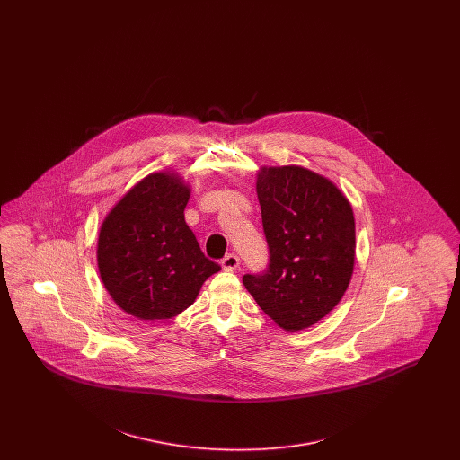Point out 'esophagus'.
<instances>
[{
  "label": "esophagus",
  "instance_id": "obj_1",
  "mask_svg": "<svg viewBox=\"0 0 460 460\" xmlns=\"http://www.w3.org/2000/svg\"><path fill=\"white\" fill-rule=\"evenodd\" d=\"M220 265L226 269V270H234L238 265H240V257L236 253H227L222 261Z\"/></svg>",
  "mask_w": 460,
  "mask_h": 460
}]
</instances>
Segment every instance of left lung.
I'll return each mask as SVG.
<instances>
[{
	"label": "left lung",
	"mask_w": 460,
	"mask_h": 460,
	"mask_svg": "<svg viewBox=\"0 0 460 460\" xmlns=\"http://www.w3.org/2000/svg\"><path fill=\"white\" fill-rule=\"evenodd\" d=\"M269 263L243 285L286 331L310 328L338 305L355 262L349 199L304 167H263L257 179Z\"/></svg>",
	"instance_id": "left-lung-1"
}]
</instances>
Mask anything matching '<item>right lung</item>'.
I'll use <instances>...</instances> for the list:
<instances>
[{
    "instance_id": "add662e5",
    "label": "right lung",
    "mask_w": 460,
    "mask_h": 460,
    "mask_svg": "<svg viewBox=\"0 0 460 460\" xmlns=\"http://www.w3.org/2000/svg\"><path fill=\"white\" fill-rule=\"evenodd\" d=\"M188 199L190 188L179 177L150 174L113 207L100 229L102 281L113 302L137 319H172L220 270L184 220Z\"/></svg>"
}]
</instances>
